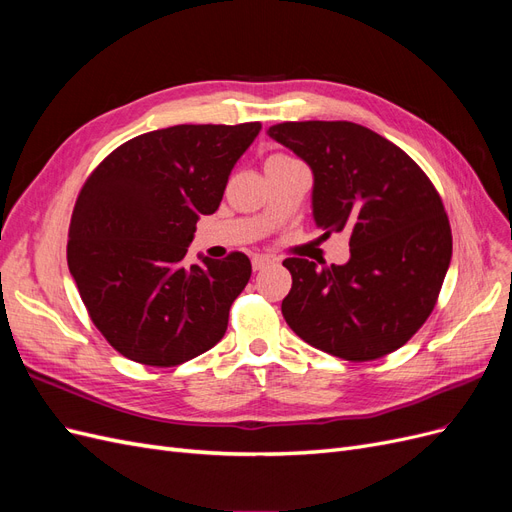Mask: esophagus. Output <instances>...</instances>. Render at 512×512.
I'll list each match as a JSON object with an SVG mask.
<instances>
[{
    "mask_svg": "<svg viewBox=\"0 0 512 512\" xmlns=\"http://www.w3.org/2000/svg\"><path fill=\"white\" fill-rule=\"evenodd\" d=\"M269 265H271V258H267V256H254L252 258L254 271H262V269H267Z\"/></svg>",
    "mask_w": 512,
    "mask_h": 512,
    "instance_id": "esophagus-1",
    "label": "esophagus"
}]
</instances>
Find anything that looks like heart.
<instances>
[{
  "instance_id": "b5f03b06",
  "label": "heart",
  "mask_w": 512,
  "mask_h": 512,
  "mask_svg": "<svg viewBox=\"0 0 512 512\" xmlns=\"http://www.w3.org/2000/svg\"><path fill=\"white\" fill-rule=\"evenodd\" d=\"M286 160H292V158L282 156V153H277V156H271V158L267 160V164H273V162H286Z\"/></svg>"
}]
</instances>
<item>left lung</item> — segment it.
<instances>
[{
	"instance_id": "1",
	"label": "left lung",
	"mask_w": 512,
	"mask_h": 512,
	"mask_svg": "<svg viewBox=\"0 0 512 512\" xmlns=\"http://www.w3.org/2000/svg\"><path fill=\"white\" fill-rule=\"evenodd\" d=\"M314 173V220L350 237L346 265L286 258L282 301L303 342L344 361H376L423 327L453 254L436 185L404 149L352 121H284L269 128Z\"/></svg>"
}]
</instances>
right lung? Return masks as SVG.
I'll use <instances>...</instances> for the list:
<instances>
[{"mask_svg":"<svg viewBox=\"0 0 512 512\" xmlns=\"http://www.w3.org/2000/svg\"><path fill=\"white\" fill-rule=\"evenodd\" d=\"M260 128L153 130L108 153L83 183L68 267L91 322L126 359L175 367L224 337L230 305L250 282V258L230 252L188 265L185 254Z\"/></svg>","mask_w":512,"mask_h":512,"instance_id":"1","label":"right lung"}]
</instances>
